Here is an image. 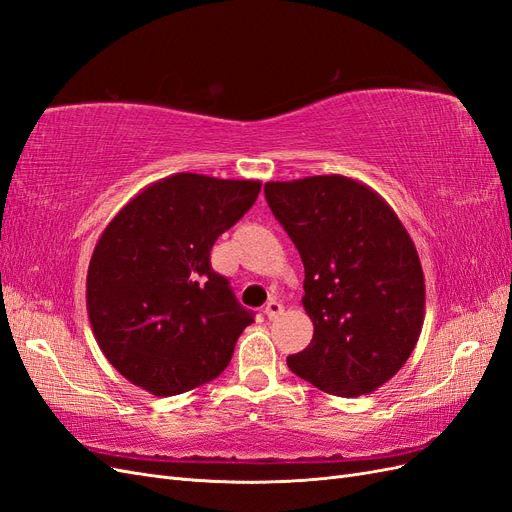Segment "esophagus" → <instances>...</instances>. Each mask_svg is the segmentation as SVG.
Instances as JSON below:
<instances>
[{
    "instance_id": "1",
    "label": "esophagus",
    "mask_w": 512,
    "mask_h": 512,
    "mask_svg": "<svg viewBox=\"0 0 512 512\" xmlns=\"http://www.w3.org/2000/svg\"><path fill=\"white\" fill-rule=\"evenodd\" d=\"M284 314V305L280 303V301H275V299H271L269 303H267V307H265V316L269 318V320H273V318H277V316H282Z\"/></svg>"
}]
</instances>
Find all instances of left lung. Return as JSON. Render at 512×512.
<instances>
[{
	"label": "left lung",
	"mask_w": 512,
	"mask_h": 512,
	"mask_svg": "<svg viewBox=\"0 0 512 512\" xmlns=\"http://www.w3.org/2000/svg\"><path fill=\"white\" fill-rule=\"evenodd\" d=\"M305 267L309 346L288 367L316 389L359 397L406 365L425 318V275L408 230L369 185L344 175L265 183Z\"/></svg>",
	"instance_id": "8db88e82"
}]
</instances>
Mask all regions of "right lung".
<instances>
[{"mask_svg": "<svg viewBox=\"0 0 512 512\" xmlns=\"http://www.w3.org/2000/svg\"><path fill=\"white\" fill-rule=\"evenodd\" d=\"M254 179L175 173L138 192L100 235L87 314L119 374L168 397L218 378L252 314L211 269V247L252 209Z\"/></svg>", "mask_w": 512, "mask_h": 512, "instance_id": "right-lung-1", "label": "right lung"}]
</instances>
